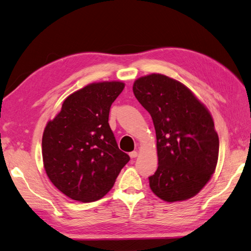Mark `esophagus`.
Masks as SVG:
<instances>
[{
	"instance_id": "34e87169",
	"label": "esophagus",
	"mask_w": 251,
	"mask_h": 251,
	"mask_svg": "<svg viewBox=\"0 0 251 251\" xmlns=\"http://www.w3.org/2000/svg\"><path fill=\"white\" fill-rule=\"evenodd\" d=\"M129 157H130V158H136V157H138V152H136V151L130 152V153H129Z\"/></svg>"
}]
</instances>
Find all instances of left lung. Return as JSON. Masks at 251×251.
<instances>
[{
  "mask_svg": "<svg viewBox=\"0 0 251 251\" xmlns=\"http://www.w3.org/2000/svg\"><path fill=\"white\" fill-rule=\"evenodd\" d=\"M132 91L156 130L159 165L150 188L168 202L194 198L218 162L219 137L209 109L185 85L162 74L138 78Z\"/></svg>",
  "mask_w": 251,
  "mask_h": 251,
  "instance_id": "left-lung-1",
  "label": "left lung"
}]
</instances>
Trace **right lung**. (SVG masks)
Returning a JSON list of instances; mask_svg holds the SVG:
<instances>
[{"label": "right lung", "mask_w": 251, "mask_h": 251, "mask_svg": "<svg viewBox=\"0 0 251 251\" xmlns=\"http://www.w3.org/2000/svg\"><path fill=\"white\" fill-rule=\"evenodd\" d=\"M121 81L91 83L72 93L42 135L43 167L51 183L68 198L91 202L104 197L129 161L108 124Z\"/></svg>", "instance_id": "add662e5"}]
</instances>
